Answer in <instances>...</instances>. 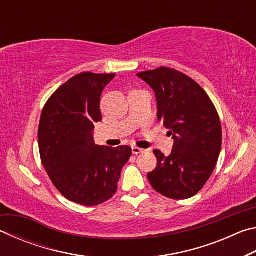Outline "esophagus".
Segmentation results:
<instances>
[{
    "mask_svg": "<svg viewBox=\"0 0 256 256\" xmlns=\"http://www.w3.org/2000/svg\"><path fill=\"white\" fill-rule=\"evenodd\" d=\"M144 149H141V148H138V146H132V152H133V154H142L144 152Z\"/></svg>",
    "mask_w": 256,
    "mask_h": 256,
    "instance_id": "esophagus-1",
    "label": "esophagus"
}]
</instances>
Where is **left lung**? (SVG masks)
I'll list each match as a JSON object with an SVG mask.
<instances>
[{
	"mask_svg": "<svg viewBox=\"0 0 256 256\" xmlns=\"http://www.w3.org/2000/svg\"><path fill=\"white\" fill-rule=\"evenodd\" d=\"M154 90L158 120L175 144L170 156L154 150L157 167L148 172L154 190L172 200L196 196L210 178L222 150V123L214 102L192 78L162 66L136 74Z\"/></svg>",
	"mask_w": 256,
	"mask_h": 256,
	"instance_id": "8db88e82",
	"label": "left lung"
}]
</instances>
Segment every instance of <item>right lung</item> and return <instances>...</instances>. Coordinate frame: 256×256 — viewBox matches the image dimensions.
I'll list each match as a JSON object with an SVG mask.
<instances>
[{
    "mask_svg": "<svg viewBox=\"0 0 256 256\" xmlns=\"http://www.w3.org/2000/svg\"><path fill=\"white\" fill-rule=\"evenodd\" d=\"M115 73L82 72L62 84L42 108L38 146L42 166L64 198L86 206L114 196L128 146H97L94 124L102 120L100 96Z\"/></svg>",
    "mask_w": 256,
    "mask_h": 256,
    "instance_id": "right-lung-1",
    "label": "right lung"
}]
</instances>
